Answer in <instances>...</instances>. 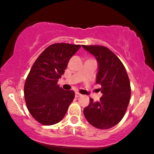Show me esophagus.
Segmentation results:
<instances>
[{"instance_id": "obj_1", "label": "esophagus", "mask_w": 154, "mask_h": 154, "mask_svg": "<svg viewBox=\"0 0 154 154\" xmlns=\"http://www.w3.org/2000/svg\"><path fill=\"white\" fill-rule=\"evenodd\" d=\"M81 95L80 93H75V97L76 98H79V97H80L81 96Z\"/></svg>"}]
</instances>
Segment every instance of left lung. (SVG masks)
<instances>
[{
    "mask_svg": "<svg viewBox=\"0 0 154 154\" xmlns=\"http://www.w3.org/2000/svg\"><path fill=\"white\" fill-rule=\"evenodd\" d=\"M95 56L98 63L96 83L101 85L103 95L83 110L87 121L102 130L115 126L125 116L131 95L130 82L125 66L112 51L101 45H82Z\"/></svg>",
    "mask_w": 154,
    "mask_h": 154,
    "instance_id": "8db88e82",
    "label": "left lung"
}]
</instances>
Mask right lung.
Here are the masks:
<instances>
[{"label": "right lung", "mask_w": 154, "mask_h": 154, "mask_svg": "<svg viewBox=\"0 0 154 154\" xmlns=\"http://www.w3.org/2000/svg\"><path fill=\"white\" fill-rule=\"evenodd\" d=\"M81 45L55 43L42 53L32 66L24 84L28 110L38 122L52 125L59 122L75 98V92L57 85L69 61Z\"/></svg>", "instance_id": "add662e5"}]
</instances>
